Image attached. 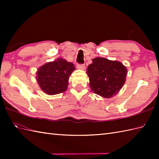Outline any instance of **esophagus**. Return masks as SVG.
<instances>
[{
  "instance_id": "34e87169",
  "label": "esophagus",
  "mask_w": 159,
  "mask_h": 159,
  "mask_svg": "<svg viewBox=\"0 0 159 159\" xmlns=\"http://www.w3.org/2000/svg\"><path fill=\"white\" fill-rule=\"evenodd\" d=\"M77 67L80 70H85V64H77Z\"/></svg>"
}]
</instances>
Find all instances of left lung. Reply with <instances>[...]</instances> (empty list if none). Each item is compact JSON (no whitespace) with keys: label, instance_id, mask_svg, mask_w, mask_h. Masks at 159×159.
Segmentation results:
<instances>
[{"label":"left lung","instance_id":"left-lung-1","mask_svg":"<svg viewBox=\"0 0 159 159\" xmlns=\"http://www.w3.org/2000/svg\"><path fill=\"white\" fill-rule=\"evenodd\" d=\"M87 69L91 89L107 98L119 92L126 80L127 70L122 63L102 57L93 59Z\"/></svg>","mask_w":159,"mask_h":159}]
</instances>
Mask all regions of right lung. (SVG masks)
Segmentation results:
<instances>
[{"label":"right lung","mask_w":159,"mask_h":159,"mask_svg":"<svg viewBox=\"0 0 159 159\" xmlns=\"http://www.w3.org/2000/svg\"><path fill=\"white\" fill-rule=\"evenodd\" d=\"M74 70L72 63L58 59L39 67L37 80L42 91L48 95L63 93L67 89L69 76Z\"/></svg>","instance_id":"right-lung-1"}]
</instances>
